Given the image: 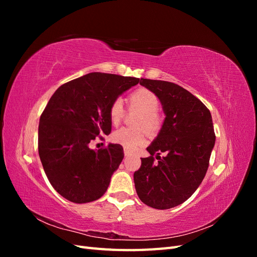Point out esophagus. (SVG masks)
I'll use <instances>...</instances> for the list:
<instances>
[{
	"label": "esophagus",
	"instance_id": "1",
	"mask_svg": "<svg viewBox=\"0 0 257 257\" xmlns=\"http://www.w3.org/2000/svg\"><path fill=\"white\" fill-rule=\"evenodd\" d=\"M124 155H125V157L127 158V157H130V155H131V153H130L128 151H126V150H124Z\"/></svg>",
	"mask_w": 257,
	"mask_h": 257
}]
</instances>
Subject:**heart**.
I'll return each instance as SVG.
<instances>
[{"instance_id":"heart-1","label":"heart","mask_w":257,"mask_h":257,"mask_svg":"<svg viewBox=\"0 0 257 257\" xmlns=\"http://www.w3.org/2000/svg\"><path fill=\"white\" fill-rule=\"evenodd\" d=\"M128 103L131 109L141 111L135 122L136 126L144 127L150 133H155L160 130L162 121L158 114L160 99L157 94L148 89H138L128 96ZM123 115V102L121 98H116L110 105L109 118L113 124H118ZM138 127H121L116 130L111 135V141L122 146L126 151L133 152L146 142L144 130Z\"/></svg>"}]
</instances>
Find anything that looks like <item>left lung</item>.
<instances>
[{"mask_svg": "<svg viewBox=\"0 0 257 257\" xmlns=\"http://www.w3.org/2000/svg\"><path fill=\"white\" fill-rule=\"evenodd\" d=\"M143 87L157 94L165 119L157 138L147 148L134 173L135 189L144 204L170 209L192 196L204 180L215 144L212 116L188 90L173 82L141 79ZM161 153L166 155L162 159ZM159 161L154 164L153 155Z\"/></svg>", "mask_w": 257, "mask_h": 257, "instance_id": "8db88e82", "label": "left lung"}]
</instances>
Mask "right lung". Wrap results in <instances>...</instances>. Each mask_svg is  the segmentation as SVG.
Returning a JSON list of instances; mask_svg holds the SVG:
<instances>
[{"label":"right lung","mask_w":257,"mask_h":257,"mask_svg":"<svg viewBox=\"0 0 257 257\" xmlns=\"http://www.w3.org/2000/svg\"><path fill=\"white\" fill-rule=\"evenodd\" d=\"M139 82L135 77L90 73L53 93L38 125V153L49 182L76 204L102 197L123 160L122 146L93 150L89 144L109 135V108L123 92Z\"/></svg>","instance_id":"add662e5"}]
</instances>
